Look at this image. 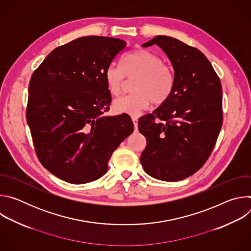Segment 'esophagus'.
Here are the masks:
<instances>
[{
  "label": "esophagus",
  "mask_w": 251,
  "mask_h": 251,
  "mask_svg": "<svg viewBox=\"0 0 251 251\" xmlns=\"http://www.w3.org/2000/svg\"><path fill=\"white\" fill-rule=\"evenodd\" d=\"M132 121H133L134 127H135V131H137L138 130V117L137 116H132Z\"/></svg>",
  "instance_id": "34e87169"
}]
</instances>
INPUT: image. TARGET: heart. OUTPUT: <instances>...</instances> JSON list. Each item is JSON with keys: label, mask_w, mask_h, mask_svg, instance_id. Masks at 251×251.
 <instances>
[{"label": "heart", "mask_w": 251, "mask_h": 251, "mask_svg": "<svg viewBox=\"0 0 251 251\" xmlns=\"http://www.w3.org/2000/svg\"><path fill=\"white\" fill-rule=\"evenodd\" d=\"M136 78L134 93L118 98L113 108L119 113L136 115L152 104L164 103L172 94L174 75L162 58L147 50H138L125 56L121 67L111 64L105 71L107 86L114 96H119L125 88L126 79Z\"/></svg>", "instance_id": "1"}]
</instances>
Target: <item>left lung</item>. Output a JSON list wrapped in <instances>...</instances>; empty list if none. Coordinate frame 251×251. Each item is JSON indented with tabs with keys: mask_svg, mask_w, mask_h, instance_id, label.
Returning a JSON list of instances; mask_svg holds the SVG:
<instances>
[{
	"mask_svg": "<svg viewBox=\"0 0 251 251\" xmlns=\"http://www.w3.org/2000/svg\"><path fill=\"white\" fill-rule=\"evenodd\" d=\"M157 45L174 67L170 97L138 129L147 140L141 164L151 176L176 182L199 171L210 156L223 125V88L209 60L198 49L166 35L142 47Z\"/></svg>",
	"mask_w": 251,
	"mask_h": 251,
	"instance_id": "1",
	"label": "left lung"
}]
</instances>
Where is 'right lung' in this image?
<instances>
[{
    "mask_svg": "<svg viewBox=\"0 0 251 251\" xmlns=\"http://www.w3.org/2000/svg\"><path fill=\"white\" fill-rule=\"evenodd\" d=\"M125 50L119 39L82 37L53 50L31 75L26 121L35 154L67 183L101 177L133 132L128 114L105 115L112 100L105 71Z\"/></svg>",
    "mask_w": 251,
    "mask_h": 251,
    "instance_id": "1",
    "label": "right lung"
}]
</instances>
